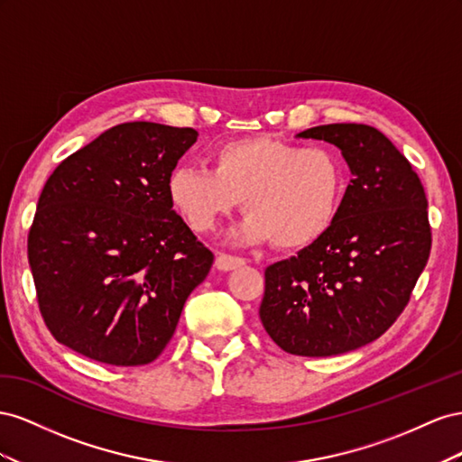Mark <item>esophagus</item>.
I'll list each match as a JSON object with an SVG mask.
<instances>
[{
	"mask_svg": "<svg viewBox=\"0 0 462 462\" xmlns=\"http://www.w3.org/2000/svg\"><path fill=\"white\" fill-rule=\"evenodd\" d=\"M245 265V259L242 257H236V255H228V254H218L217 261H215V267L218 271H234L238 267Z\"/></svg>",
	"mask_w": 462,
	"mask_h": 462,
	"instance_id": "obj_1",
	"label": "esophagus"
}]
</instances>
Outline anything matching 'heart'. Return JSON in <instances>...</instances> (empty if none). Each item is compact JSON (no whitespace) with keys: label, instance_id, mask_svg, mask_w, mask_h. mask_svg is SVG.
<instances>
[{"label":"heart","instance_id":"heart-1","mask_svg":"<svg viewBox=\"0 0 462 462\" xmlns=\"http://www.w3.org/2000/svg\"><path fill=\"white\" fill-rule=\"evenodd\" d=\"M210 161L213 170L178 166L166 181L170 203L197 234L213 232L242 199L247 217L236 240L300 249L331 228L345 197V166L323 147L252 137L220 144Z\"/></svg>","mask_w":462,"mask_h":462}]
</instances>
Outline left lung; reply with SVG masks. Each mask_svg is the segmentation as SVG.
I'll list each match as a JSON object with an SVG mask.
<instances>
[{
  "label": "left lung",
  "mask_w": 462,
  "mask_h": 462,
  "mask_svg": "<svg viewBox=\"0 0 462 462\" xmlns=\"http://www.w3.org/2000/svg\"><path fill=\"white\" fill-rule=\"evenodd\" d=\"M298 137L338 147L352 180L331 228L267 267L259 318L284 352L323 358L397 321L428 263L431 228L424 186L379 129L328 124Z\"/></svg>",
  "instance_id": "obj_1"
}]
</instances>
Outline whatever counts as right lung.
<instances>
[{"label": "right lung", "mask_w": 462, "mask_h": 462, "mask_svg": "<svg viewBox=\"0 0 462 462\" xmlns=\"http://www.w3.org/2000/svg\"><path fill=\"white\" fill-rule=\"evenodd\" d=\"M191 127L127 122L54 170L29 232L38 308L54 338L110 365L156 360L213 267L168 199Z\"/></svg>", "instance_id": "add662e5"}]
</instances>
